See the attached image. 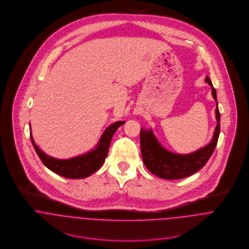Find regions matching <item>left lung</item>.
<instances>
[{"instance_id": "obj_1", "label": "left lung", "mask_w": 249, "mask_h": 249, "mask_svg": "<svg viewBox=\"0 0 249 249\" xmlns=\"http://www.w3.org/2000/svg\"><path fill=\"white\" fill-rule=\"evenodd\" d=\"M206 82L211 85L212 95L217 104L215 89L208 76L206 77ZM215 116L217 124L211 142L190 154H176L166 150L156 140L151 130L145 131L141 129V153L144 166L151 174L164 179L187 178L202 169L213 154L219 136L220 113L217 107L215 108Z\"/></svg>"}]
</instances>
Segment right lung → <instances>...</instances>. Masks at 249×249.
Returning <instances> with one entry per match:
<instances>
[{
    "label": "right lung",
    "mask_w": 249,
    "mask_h": 249,
    "mask_svg": "<svg viewBox=\"0 0 249 249\" xmlns=\"http://www.w3.org/2000/svg\"><path fill=\"white\" fill-rule=\"evenodd\" d=\"M124 123L125 122H117L108 126L104 132L98 146L93 151L66 160L55 159L45 154L36 145L32 134L31 140L39 158L49 170L63 178L72 179L85 178L97 172L102 167L107 158L112 136L114 135L115 131Z\"/></svg>",
    "instance_id": "add662e5"
}]
</instances>
